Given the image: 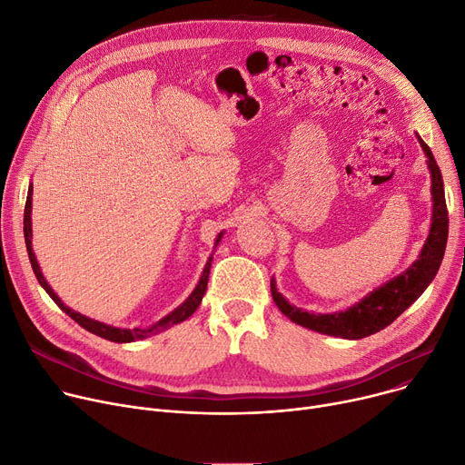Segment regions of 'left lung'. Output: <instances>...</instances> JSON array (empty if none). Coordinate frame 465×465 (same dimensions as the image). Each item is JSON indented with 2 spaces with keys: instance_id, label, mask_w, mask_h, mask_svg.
Here are the masks:
<instances>
[{
  "instance_id": "obj_1",
  "label": "left lung",
  "mask_w": 465,
  "mask_h": 465,
  "mask_svg": "<svg viewBox=\"0 0 465 465\" xmlns=\"http://www.w3.org/2000/svg\"><path fill=\"white\" fill-rule=\"evenodd\" d=\"M417 141L426 155V165L431 178V225L419 259L407 270H403L401 274L394 276L391 282L368 292L357 304L334 313H313L289 304V300L278 291L276 280L272 278V298H274L280 312L292 322L319 334L343 340H361L383 331L385 326H389L396 317H400L411 306L433 282L447 248L449 212L445 203L443 178L438 163H435L431 150L420 139L419 133Z\"/></svg>"
}]
</instances>
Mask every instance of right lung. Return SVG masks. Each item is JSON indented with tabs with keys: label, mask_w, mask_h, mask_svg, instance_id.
Listing matches in <instances>:
<instances>
[{
	"label": "right lung",
	"mask_w": 465,
	"mask_h": 465,
	"mask_svg": "<svg viewBox=\"0 0 465 465\" xmlns=\"http://www.w3.org/2000/svg\"><path fill=\"white\" fill-rule=\"evenodd\" d=\"M32 195H34V183H30V189H27V201H25V210H24V238H25V248H27V257H30V262H32V268L35 272V278L37 282L41 283V287L48 292V296L54 300V302L58 304V308L62 312H65L73 321H76L82 329H86L88 332L99 336V338H104L108 341H116V343H131V341H136V340H144V338H150L153 334H159L163 331L171 329V326L185 321L187 317H191L195 313V310L199 308V304L203 302V296L206 292V287H208V276H210V266H212V259H213V253L208 257L206 264H204V270L201 274V280L199 283L195 285V289L191 291V294L183 300V302L173 310L169 315H165L163 319H159L155 324L148 326V329H120V326H113V324H104L101 321H95V319H90L86 315H82L74 310H71L69 306H65L62 302V298L54 292V289L48 285V282L45 280L43 272H41V266L37 262V257L34 253V245H32ZM223 232L222 231L220 234L215 236V242H213V250L220 245L222 238H223Z\"/></svg>",
	"instance_id": "add662e5"
}]
</instances>
